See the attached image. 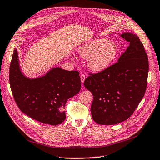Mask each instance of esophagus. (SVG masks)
Returning a JSON list of instances; mask_svg holds the SVG:
<instances>
[{
	"mask_svg": "<svg viewBox=\"0 0 160 160\" xmlns=\"http://www.w3.org/2000/svg\"><path fill=\"white\" fill-rule=\"evenodd\" d=\"M80 79H81V82H82V83H84V82L85 79H86V76H85V75H84V74H81V76H80Z\"/></svg>",
	"mask_w": 160,
	"mask_h": 160,
	"instance_id": "34e87169",
	"label": "esophagus"
}]
</instances>
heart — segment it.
I'll return each instance as SVG.
<instances>
[{"instance_id":"heart-1","label":"heart","mask_w":160,"mask_h":160,"mask_svg":"<svg viewBox=\"0 0 160 160\" xmlns=\"http://www.w3.org/2000/svg\"><path fill=\"white\" fill-rule=\"evenodd\" d=\"M81 56L88 60V67L94 72L107 69L115 61L118 53L117 45L106 38L93 40L79 48Z\"/></svg>"}]
</instances>
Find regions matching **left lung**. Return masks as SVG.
Returning <instances> with one entry per match:
<instances>
[{
  "instance_id": "1",
  "label": "left lung",
  "mask_w": 160,
  "mask_h": 160,
  "mask_svg": "<svg viewBox=\"0 0 160 160\" xmlns=\"http://www.w3.org/2000/svg\"><path fill=\"white\" fill-rule=\"evenodd\" d=\"M121 37L129 46L117 63L106 70L89 74L85 88L91 92L93 120L101 125H114L128 120L142 99L147 86L148 59L136 34L125 32Z\"/></svg>"
}]
</instances>
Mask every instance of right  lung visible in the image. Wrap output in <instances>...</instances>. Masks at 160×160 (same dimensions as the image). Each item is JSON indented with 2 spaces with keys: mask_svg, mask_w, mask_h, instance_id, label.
Segmentation results:
<instances>
[{
  "mask_svg": "<svg viewBox=\"0 0 160 160\" xmlns=\"http://www.w3.org/2000/svg\"><path fill=\"white\" fill-rule=\"evenodd\" d=\"M9 81L13 99L21 111L34 120L50 125H58L65 120L67 101L81 89L77 71L56 67L41 77H26L20 70L17 49L12 55Z\"/></svg>",
  "mask_w": 160,
  "mask_h": 160,
  "instance_id": "right-lung-1",
  "label": "right lung"
}]
</instances>
